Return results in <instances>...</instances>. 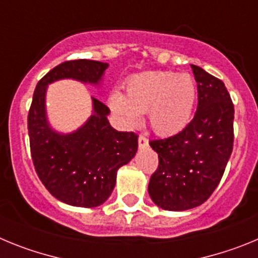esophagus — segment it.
Instances as JSON below:
<instances>
[{
	"mask_svg": "<svg viewBox=\"0 0 258 258\" xmlns=\"http://www.w3.org/2000/svg\"><path fill=\"white\" fill-rule=\"evenodd\" d=\"M138 145L140 147H146V146H149V140L145 136H140L138 137Z\"/></svg>",
	"mask_w": 258,
	"mask_h": 258,
	"instance_id": "obj_1",
	"label": "esophagus"
}]
</instances>
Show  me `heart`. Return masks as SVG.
Listing matches in <instances>:
<instances>
[{
  "label": "heart",
  "mask_w": 258,
  "mask_h": 258,
  "mask_svg": "<svg viewBox=\"0 0 258 258\" xmlns=\"http://www.w3.org/2000/svg\"><path fill=\"white\" fill-rule=\"evenodd\" d=\"M198 86L188 74L152 71L132 76L125 84V97L112 93L108 106L125 126H136L141 113L157 134L170 136L183 131L192 117Z\"/></svg>",
  "instance_id": "obj_1"
}]
</instances>
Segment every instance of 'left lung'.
<instances>
[{"instance_id": "left-lung-1", "label": "left lung", "mask_w": 258, "mask_h": 258, "mask_svg": "<svg viewBox=\"0 0 258 258\" xmlns=\"http://www.w3.org/2000/svg\"><path fill=\"white\" fill-rule=\"evenodd\" d=\"M198 83V108L183 131L150 141L159 165L149 194L165 211H186L208 200L222 178L234 143V104L225 84L191 64Z\"/></svg>"}]
</instances>
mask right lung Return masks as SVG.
I'll list each match as a JSON object with an SVG mask.
<instances>
[{
	"instance_id": "obj_1",
	"label": "right lung",
	"mask_w": 258,
	"mask_h": 258,
	"mask_svg": "<svg viewBox=\"0 0 258 258\" xmlns=\"http://www.w3.org/2000/svg\"><path fill=\"white\" fill-rule=\"evenodd\" d=\"M107 67L88 59L63 61L38 81L33 93L28 112L33 165L47 191L70 206L93 208L108 199L118 168L136 155L138 136L113 129L107 118L109 108L97 98H93L94 112L83 126L74 133H56L46 120V88L60 79L98 84Z\"/></svg>"
}]
</instances>
